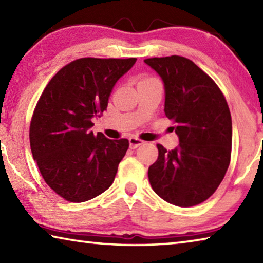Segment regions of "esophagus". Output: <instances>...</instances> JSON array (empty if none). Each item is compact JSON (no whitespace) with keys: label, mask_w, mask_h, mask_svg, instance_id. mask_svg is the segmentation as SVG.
<instances>
[{"label":"esophagus","mask_w":263,"mask_h":263,"mask_svg":"<svg viewBox=\"0 0 263 263\" xmlns=\"http://www.w3.org/2000/svg\"><path fill=\"white\" fill-rule=\"evenodd\" d=\"M128 141H130V147L131 148H137V147H139L141 144H144V140H141L137 137H131L130 139H128Z\"/></svg>","instance_id":"1"}]
</instances>
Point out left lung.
<instances>
[{"instance_id": "1", "label": "left lung", "mask_w": 263, "mask_h": 263, "mask_svg": "<svg viewBox=\"0 0 263 263\" xmlns=\"http://www.w3.org/2000/svg\"><path fill=\"white\" fill-rule=\"evenodd\" d=\"M164 84V114L174 123L180 144L167 151L158 144L148 168L153 190L177 206L201 204L221 183L231 161L232 119L219 87L184 57L144 60Z\"/></svg>"}]
</instances>
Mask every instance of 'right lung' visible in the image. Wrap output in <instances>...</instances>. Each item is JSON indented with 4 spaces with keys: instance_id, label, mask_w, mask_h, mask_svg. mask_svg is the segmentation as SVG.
<instances>
[{
    "instance_id": "obj_1",
    "label": "right lung",
    "mask_w": 263,
    "mask_h": 263,
    "mask_svg": "<svg viewBox=\"0 0 263 263\" xmlns=\"http://www.w3.org/2000/svg\"><path fill=\"white\" fill-rule=\"evenodd\" d=\"M136 58H81L53 77L35 105L30 123L32 157L47 185L66 201L81 203L112 184L127 139L95 136L91 118L108 108L118 79Z\"/></svg>"
}]
</instances>
